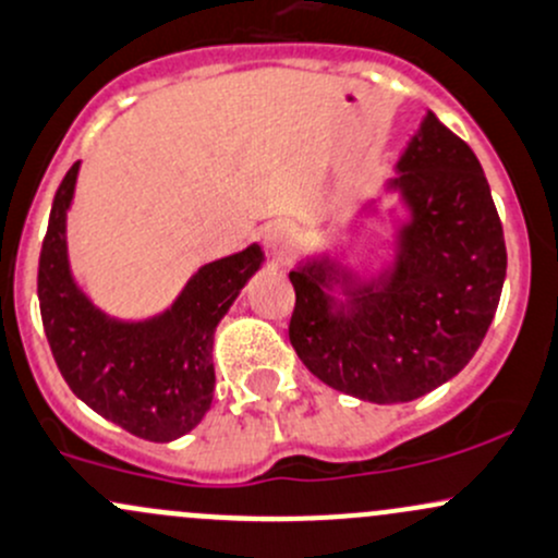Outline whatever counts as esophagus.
<instances>
[{"label": "esophagus", "mask_w": 558, "mask_h": 558, "mask_svg": "<svg viewBox=\"0 0 558 558\" xmlns=\"http://www.w3.org/2000/svg\"><path fill=\"white\" fill-rule=\"evenodd\" d=\"M262 238H264V245H267L269 254L286 256V254H289L291 238H294V234H291L289 225H283V221H272V225L264 227Z\"/></svg>", "instance_id": "34e87169"}]
</instances>
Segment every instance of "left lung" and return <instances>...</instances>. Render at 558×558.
I'll use <instances>...</instances> for the list:
<instances>
[{"label":"left lung","instance_id":"1","mask_svg":"<svg viewBox=\"0 0 558 558\" xmlns=\"http://www.w3.org/2000/svg\"><path fill=\"white\" fill-rule=\"evenodd\" d=\"M387 181L409 210L396 259L374 278L315 256L289 272V337L328 387L372 403L436 390L476 355L500 304L508 254L471 146L427 111Z\"/></svg>","mask_w":558,"mask_h":558}]
</instances>
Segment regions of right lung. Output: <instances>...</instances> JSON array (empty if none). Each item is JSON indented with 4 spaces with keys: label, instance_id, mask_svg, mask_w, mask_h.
Listing matches in <instances>:
<instances>
[{
    "label": "right lung",
    "instance_id": "obj_1",
    "mask_svg": "<svg viewBox=\"0 0 558 558\" xmlns=\"http://www.w3.org/2000/svg\"><path fill=\"white\" fill-rule=\"evenodd\" d=\"M80 162L56 192L39 254L37 294L52 357L74 396L146 441L184 436L214 401V331L240 289L262 267V245L197 269L179 299L149 320H117L74 283L66 210Z\"/></svg>",
    "mask_w": 558,
    "mask_h": 558
}]
</instances>
